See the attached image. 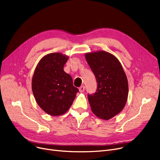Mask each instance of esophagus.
<instances>
[{"mask_svg": "<svg viewBox=\"0 0 160 160\" xmlns=\"http://www.w3.org/2000/svg\"><path fill=\"white\" fill-rule=\"evenodd\" d=\"M84 90H85V86H82L81 87L79 88V91L80 92V93H83V92L84 91Z\"/></svg>", "mask_w": 160, "mask_h": 160, "instance_id": "obj_1", "label": "esophagus"}]
</instances>
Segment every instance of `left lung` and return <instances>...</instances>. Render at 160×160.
<instances>
[{
  "label": "left lung",
  "instance_id": "1",
  "mask_svg": "<svg viewBox=\"0 0 160 160\" xmlns=\"http://www.w3.org/2000/svg\"><path fill=\"white\" fill-rule=\"evenodd\" d=\"M85 57L97 82L95 93L88 95L91 110L100 119H110L127 101V76L118 59L110 53L102 50L87 53Z\"/></svg>",
  "mask_w": 160,
  "mask_h": 160
}]
</instances>
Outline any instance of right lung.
<instances>
[{
	"instance_id": "add662e5",
	"label": "right lung",
	"mask_w": 160,
	"mask_h": 160,
	"mask_svg": "<svg viewBox=\"0 0 160 160\" xmlns=\"http://www.w3.org/2000/svg\"><path fill=\"white\" fill-rule=\"evenodd\" d=\"M68 58L60 53L45 56L38 63L32 82L33 96L47 113H65L72 105L78 89L73 86L71 76L63 71Z\"/></svg>"
}]
</instances>
